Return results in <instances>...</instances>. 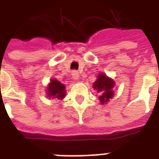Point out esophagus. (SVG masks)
<instances>
[{
    "label": "esophagus",
    "instance_id": "obj_1",
    "mask_svg": "<svg viewBox=\"0 0 159 159\" xmlns=\"http://www.w3.org/2000/svg\"><path fill=\"white\" fill-rule=\"evenodd\" d=\"M71 77H72V79L74 80H78L79 78V73L77 72L76 70H73L72 72H71Z\"/></svg>",
    "mask_w": 159,
    "mask_h": 159
}]
</instances>
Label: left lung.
I'll use <instances>...</instances> for the list:
<instances>
[{"label": "left lung", "instance_id": "1", "mask_svg": "<svg viewBox=\"0 0 159 159\" xmlns=\"http://www.w3.org/2000/svg\"><path fill=\"white\" fill-rule=\"evenodd\" d=\"M115 82L112 78L107 76L105 73H100L97 76L96 81L93 83V89L100 93L99 100L102 105L107 104L114 95Z\"/></svg>", "mask_w": 159, "mask_h": 159}]
</instances>
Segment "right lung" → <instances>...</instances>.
<instances>
[{"instance_id": "obj_1", "label": "right lung", "mask_w": 159, "mask_h": 159, "mask_svg": "<svg viewBox=\"0 0 159 159\" xmlns=\"http://www.w3.org/2000/svg\"><path fill=\"white\" fill-rule=\"evenodd\" d=\"M47 95L49 99H58L63 100L66 94V86L56 78L50 80V83L47 87Z\"/></svg>"}]
</instances>
